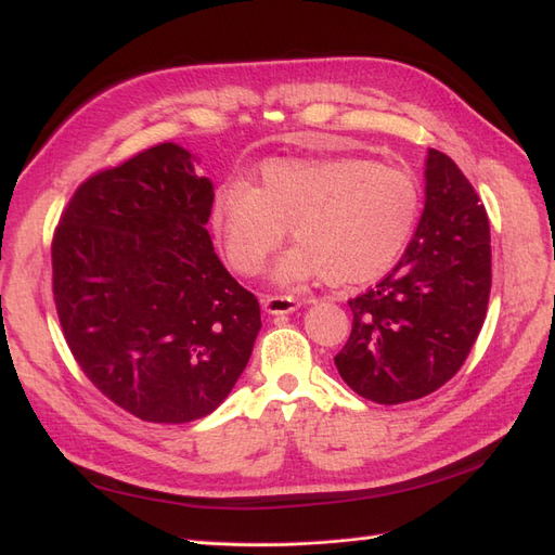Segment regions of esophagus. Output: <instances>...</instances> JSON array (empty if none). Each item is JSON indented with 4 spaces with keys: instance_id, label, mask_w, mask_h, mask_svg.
<instances>
[{
    "instance_id": "esophagus-1",
    "label": "esophagus",
    "mask_w": 555,
    "mask_h": 555,
    "mask_svg": "<svg viewBox=\"0 0 555 555\" xmlns=\"http://www.w3.org/2000/svg\"><path fill=\"white\" fill-rule=\"evenodd\" d=\"M300 304L292 296H266L263 298V310L268 314H289L298 308Z\"/></svg>"
}]
</instances>
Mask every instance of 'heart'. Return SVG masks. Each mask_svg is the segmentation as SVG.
<instances>
[{
	"label": "heart",
	"mask_w": 555,
	"mask_h": 555,
	"mask_svg": "<svg viewBox=\"0 0 555 555\" xmlns=\"http://www.w3.org/2000/svg\"><path fill=\"white\" fill-rule=\"evenodd\" d=\"M418 215L422 182L408 166L340 155L266 162L259 188L224 182L210 224L243 275H257L292 227L298 245L282 257L275 278L284 284L326 278L351 287L391 271Z\"/></svg>",
	"instance_id": "heart-1"
}]
</instances>
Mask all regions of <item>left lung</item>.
<instances>
[{"label": "left lung", "mask_w": 555, "mask_h": 555, "mask_svg": "<svg viewBox=\"0 0 555 555\" xmlns=\"http://www.w3.org/2000/svg\"><path fill=\"white\" fill-rule=\"evenodd\" d=\"M489 294V215L453 159L430 147L414 238L389 275L349 298L354 322L335 367L379 405L438 391L473 349Z\"/></svg>", "instance_id": "8db88e82"}]
</instances>
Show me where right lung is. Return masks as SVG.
Segmentation results:
<instances>
[{"instance_id": "right-lung-1", "label": "right lung", "mask_w": 555, "mask_h": 555, "mask_svg": "<svg viewBox=\"0 0 555 555\" xmlns=\"http://www.w3.org/2000/svg\"><path fill=\"white\" fill-rule=\"evenodd\" d=\"M212 182L159 143L80 184L60 217L53 296L80 371L117 408L188 424L231 393L261 310L215 255Z\"/></svg>"}]
</instances>
